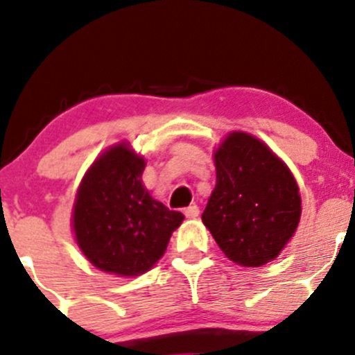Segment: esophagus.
Segmentation results:
<instances>
[{"label": "esophagus", "instance_id": "esophagus-1", "mask_svg": "<svg viewBox=\"0 0 355 355\" xmlns=\"http://www.w3.org/2000/svg\"><path fill=\"white\" fill-rule=\"evenodd\" d=\"M184 215L188 216V218H196V216L200 215V208H198V205H189L188 208H184Z\"/></svg>", "mask_w": 355, "mask_h": 355}]
</instances>
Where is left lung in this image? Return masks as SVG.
<instances>
[{
    "label": "left lung",
    "instance_id": "8db88e82",
    "mask_svg": "<svg viewBox=\"0 0 355 355\" xmlns=\"http://www.w3.org/2000/svg\"><path fill=\"white\" fill-rule=\"evenodd\" d=\"M216 184L201 220L222 252L245 268L276 259L301 216L288 166L255 137L232 132L215 152Z\"/></svg>",
    "mask_w": 355,
    "mask_h": 355
}]
</instances>
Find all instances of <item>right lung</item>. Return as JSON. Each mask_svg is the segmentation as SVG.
<instances>
[{
    "instance_id": "1",
    "label": "right lung",
    "mask_w": 355,
    "mask_h": 355,
    "mask_svg": "<svg viewBox=\"0 0 355 355\" xmlns=\"http://www.w3.org/2000/svg\"><path fill=\"white\" fill-rule=\"evenodd\" d=\"M144 157L130 144L101 154L83 178L72 211L76 242L87 261L105 272L139 276L166 252L184 220L148 194Z\"/></svg>"
}]
</instances>
